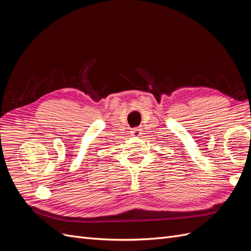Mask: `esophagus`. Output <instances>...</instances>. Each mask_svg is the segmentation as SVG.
Returning <instances> with one entry per match:
<instances>
[{"label": "esophagus", "mask_w": 251, "mask_h": 251, "mask_svg": "<svg viewBox=\"0 0 251 251\" xmlns=\"http://www.w3.org/2000/svg\"><path fill=\"white\" fill-rule=\"evenodd\" d=\"M131 135H132V136H135V137H138V136H140V135H141V128H138V127L132 128Z\"/></svg>", "instance_id": "34e87169"}]
</instances>
